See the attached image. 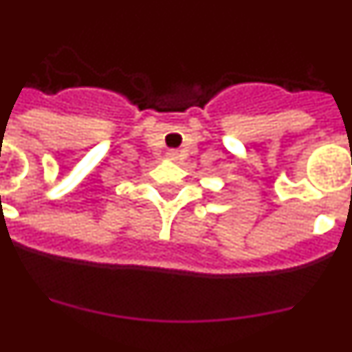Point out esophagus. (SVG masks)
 I'll return each mask as SVG.
<instances>
[{"label": "esophagus", "mask_w": 352, "mask_h": 352, "mask_svg": "<svg viewBox=\"0 0 352 352\" xmlns=\"http://www.w3.org/2000/svg\"><path fill=\"white\" fill-rule=\"evenodd\" d=\"M177 157H179V152H177V150H168L166 159H170V161H177Z\"/></svg>", "instance_id": "esophagus-1"}]
</instances>
